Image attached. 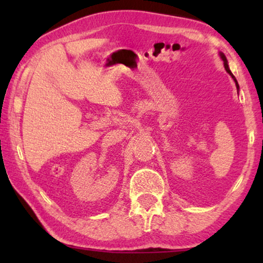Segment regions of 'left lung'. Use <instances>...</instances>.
Returning a JSON list of instances; mask_svg holds the SVG:
<instances>
[{"instance_id":"left-lung-1","label":"left lung","mask_w":263,"mask_h":263,"mask_svg":"<svg viewBox=\"0 0 263 263\" xmlns=\"http://www.w3.org/2000/svg\"><path fill=\"white\" fill-rule=\"evenodd\" d=\"M219 55H220V58H221V60L224 61V67H225V69H226V72H228V73L231 75V78H232V79L234 80V82H235V87H237L238 91H239V84H238V81H237V79L234 78V75L232 74V72H231V70H230L229 64H228V59H226V57H225V54H224V53H222V52H219Z\"/></svg>"}]
</instances>
